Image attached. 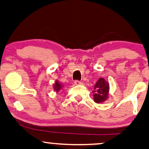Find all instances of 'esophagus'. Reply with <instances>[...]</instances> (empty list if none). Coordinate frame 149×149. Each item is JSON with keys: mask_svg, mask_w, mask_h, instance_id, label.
<instances>
[{"mask_svg": "<svg viewBox=\"0 0 149 149\" xmlns=\"http://www.w3.org/2000/svg\"><path fill=\"white\" fill-rule=\"evenodd\" d=\"M74 83L75 85H81V84H82L81 82L80 81H78V80H75Z\"/></svg>", "mask_w": 149, "mask_h": 149, "instance_id": "obj_1", "label": "esophagus"}]
</instances>
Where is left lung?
<instances>
[{"mask_svg":"<svg viewBox=\"0 0 149 149\" xmlns=\"http://www.w3.org/2000/svg\"><path fill=\"white\" fill-rule=\"evenodd\" d=\"M109 92V84L104 78H100L95 85L93 97L95 102L100 104L108 99Z\"/></svg>","mask_w":149,"mask_h":149,"instance_id":"8db88e82","label":"left lung"}]
</instances>
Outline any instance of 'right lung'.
Wrapping results in <instances>:
<instances>
[{"label":"right lung","instance_id":"right-lung-1","mask_svg":"<svg viewBox=\"0 0 149 149\" xmlns=\"http://www.w3.org/2000/svg\"><path fill=\"white\" fill-rule=\"evenodd\" d=\"M62 87H63V86H62L61 84L58 83V81H56L55 82L54 84V91L56 92V93H58V92L62 88Z\"/></svg>","mask_w":149,"mask_h":149}]
</instances>
